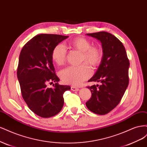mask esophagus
<instances>
[{"label":"esophagus","instance_id":"34e87169","mask_svg":"<svg viewBox=\"0 0 147 147\" xmlns=\"http://www.w3.org/2000/svg\"><path fill=\"white\" fill-rule=\"evenodd\" d=\"M71 90L73 91H78L79 90V89L75 86H71Z\"/></svg>","mask_w":147,"mask_h":147}]
</instances>
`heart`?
<instances>
[{
	"label": "heart",
	"mask_w": 147,
	"mask_h": 147,
	"mask_svg": "<svg viewBox=\"0 0 147 147\" xmlns=\"http://www.w3.org/2000/svg\"><path fill=\"white\" fill-rule=\"evenodd\" d=\"M70 47L82 53V62H86L92 66H96L100 63L102 53L97 47H91V42L85 38L78 37L70 43ZM67 50L63 44H58L53 49L52 59L58 65H63L66 60ZM92 70L87 64L79 66H69L62 70L59 75L63 82L66 84L78 86L84 80L90 78Z\"/></svg>",
	"instance_id": "1"
}]
</instances>
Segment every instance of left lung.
Returning a JSON list of instances; mask_svg holds the SVG:
<instances>
[{"label":"left lung","mask_w":147,"mask_h":147,"mask_svg":"<svg viewBox=\"0 0 147 147\" xmlns=\"http://www.w3.org/2000/svg\"><path fill=\"white\" fill-rule=\"evenodd\" d=\"M86 35L101 42L103 56L96 72L88 80L101 84L88 87L91 97L86 105L93 113L105 115L116 107L126 90L129 61L123 43L112 34L102 31Z\"/></svg>","instance_id":"8db88e82"}]
</instances>
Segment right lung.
<instances>
[{
    "label": "right lung",
    "mask_w": 147,
    "mask_h": 147,
    "mask_svg": "<svg viewBox=\"0 0 147 147\" xmlns=\"http://www.w3.org/2000/svg\"><path fill=\"white\" fill-rule=\"evenodd\" d=\"M69 36L42 34L30 39L20 55L17 77L22 96L30 110L42 118L57 115L63 109V94L70 87L60 85L55 72L52 52L55 47ZM48 82L55 83L48 88Z\"/></svg>",
    "instance_id": "1"
}]
</instances>
